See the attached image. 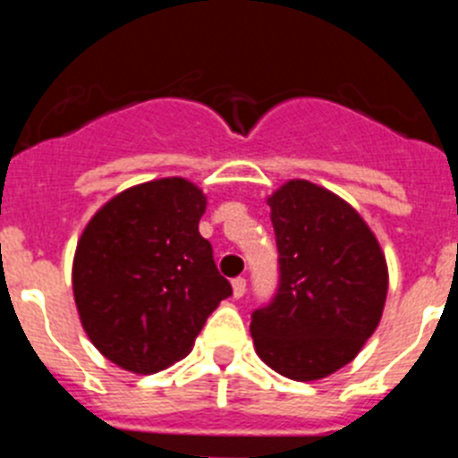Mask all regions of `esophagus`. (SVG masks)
<instances>
[{"instance_id": "1", "label": "esophagus", "mask_w": 458, "mask_h": 458, "mask_svg": "<svg viewBox=\"0 0 458 458\" xmlns=\"http://www.w3.org/2000/svg\"><path fill=\"white\" fill-rule=\"evenodd\" d=\"M245 286H248L245 277H236V279H233V282H232L233 298H242V295H245Z\"/></svg>"}]
</instances>
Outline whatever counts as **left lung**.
Wrapping results in <instances>:
<instances>
[{
  "label": "left lung",
  "mask_w": 458,
  "mask_h": 458,
  "mask_svg": "<svg viewBox=\"0 0 458 458\" xmlns=\"http://www.w3.org/2000/svg\"><path fill=\"white\" fill-rule=\"evenodd\" d=\"M279 250L275 301L252 314L254 351L291 380H321L362 351L387 298L378 238L339 194L291 179L268 197Z\"/></svg>",
  "instance_id": "obj_1"
}]
</instances>
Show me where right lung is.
I'll use <instances>...</instances> for the list:
<instances>
[{"label":"right lung","instance_id":"1","mask_svg":"<svg viewBox=\"0 0 458 458\" xmlns=\"http://www.w3.org/2000/svg\"><path fill=\"white\" fill-rule=\"evenodd\" d=\"M206 194L181 176L105 201L72 257V298L91 344L132 374H156L192 351L232 284L199 233Z\"/></svg>","mask_w":458,"mask_h":458}]
</instances>
